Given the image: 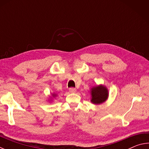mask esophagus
I'll return each mask as SVG.
<instances>
[{"label":"esophagus","instance_id":"34e87169","mask_svg":"<svg viewBox=\"0 0 149 149\" xmlns=\"http://www.w3.org/2000/svg\"><path fill=\"white\" fill-rule=\"evenodd\" d=\"M69 92L71 93H74L76 92V89H74V88H70Z\"/></svg>","mask_w":149,"mask_h":149}]
</instances>
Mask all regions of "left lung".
<instances>
[{"label":"left lung","mask_w":149,"mask_h":149,"mask_svg":"<svg viewBox=\"0 0 149 149\" xmlns=\"http://www.w3.org/2000/svg\"><path fill=\"white\" fill-rule=\"evenodd\" d=\"M91 102L94 104H100L104 102L108 98V90L104 85H99L91 89Z\"/></svg>","instance_id":"obj_1"}]
</instances>
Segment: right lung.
I'll return each instance as SVG.
<instances>
[{
	"instance_id": "obj_1",
	"label": "right lung",
	"mask_w": 149,
	"mask_h": 149,
	"mask_svg": "<svg viewBox=\"0 0 149 149\" xmlns=\"http://www.w3.org/2000/svg\"><path fill=\"white\" fill-rule=\"evenodd\" d=\"M56 96H57V94H56V93H52V95L51 96H50V100H49V101H52V99H54V98H55V97H56Z\"/></svg>"
}]
</instances>
